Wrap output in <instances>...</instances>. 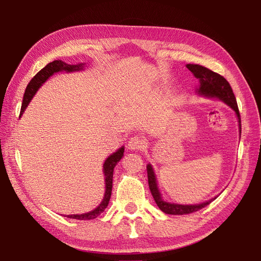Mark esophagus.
Segmentation results:
<instances>
[{"instance_id":"1","label":"esophagus","mask_w":261,"mask_h":261,"mask_svg":"<svg viewBox=\"0 0 261 261\" xmlns=\"http://www.w3.org/2000/svg\"><path fill=\"white\" fill-rule=\"evenodd\" d=\"M145 147V141L138 136H134L128 140L127 148L129 150H141Z\"/></svg>"}]
</instances>
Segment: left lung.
Masks as SVG:
<instances>
[{"mask_svg": "<svg viewBox=\"0 0 261 261\" xmlns=\"http://www.w3.org/2000/svg\"><path fill=\"white\" fill-rule=\"evenodd\" d=\"M186 67L191 70L193 75L195 76V78L198 80V86L196 87L195 91L199 97L221 100L235 112V115L238 117V122H239L240 138H241V132H242L241 116H240L239 108H238V102H236V99L230 84L227 83V81L224 77L215 72H212V70H210L209 68L204 66H201L198 64H186ZM147 173H148V184H149L150 192H151V195L156 203V206L160 208L161 211L167 213V215H173V216L188 215V213L198 211L208 206L211 201L215 200L218 197L216 196L207 201H202L200 203H194V204H183V203L167 201L163 199L159 186H158V180H156L154 170L150 163L147 164Z\"/></svg>", "mask_w": 261, "mask_h": 261, "instance_id": "left-lung-1", "label": "left lung"}]
</instances>
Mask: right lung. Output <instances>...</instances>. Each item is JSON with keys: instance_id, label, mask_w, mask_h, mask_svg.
<instances>
[{"instance_id": "right-lung-1", "label": "right lung", "mask_w": 261, "mask_h": 261, "mask_svg": "<svg viewBox=\"0 0 261 261\" xmlns=\"http://www.w3.org/2000/svg\"><path fill=\"white\" fill-rule=\"evenodd\" d=\"M86 63H78V64H66L63 61H54L49 63L48 65L44 66L40 72H38L37 75L30 81L28 84L27 88L25 90V94H23V99H22V105H21V111L20 115L21 116L25 112L26 108L30 103L31 99L34 98L39 88H41V86L49 80V78L57 74V73H74V72H81V70H84ZM124 146L121 148H118L115 152L112 154H110L105 163H103V175H105V181H106V191H105V196L103 199L100 202L99 206L97 208H94L93 210L86 212V213H81V215H65V217L69 219H77V220H92L96 219L98 216H100L102 212L105 211V209L108 207L110 198H111V193H112V184H113V171L115 165L120 162V160L124 155Z\"/></svg>"}]
</instances>
